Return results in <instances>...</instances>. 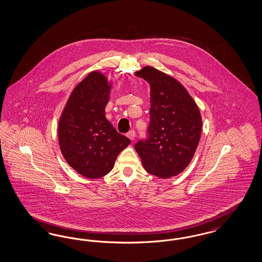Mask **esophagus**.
Listing matches in <instances>:
<instances>
[{"instance_id":"34e87169","label":"esophagus","mask_w":262,"mask_h":262,"mask_svg":"<svg viewBox=\"0 0 262 262\" xmlns=\"http://www.w3.org/2000/svg\"><path fill=\"white\" fill-rule=\"evenodd\" d=\"M126 136H127L130 140H134V138H135V136H136V132H135L134 129H132V130H129V132L126 134Z\"/></svg>"}]
</instances>
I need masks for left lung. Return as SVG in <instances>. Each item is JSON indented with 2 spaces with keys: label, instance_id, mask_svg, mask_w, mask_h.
<instances>
[{
  "label": "left lung",
  "instance_id": "8db88e82",
  "mask_svg": "<svg viewBox=\"0 0 262 262\" xmlns=\"http://www.w3.org/2000/svg\"><path fill=\"white\" fill-rule=\"evenodd\" d=\"M136 75L151 88L147 138L136 143V152L149 173L176 177L190 164L199 144V108L186 89L167 74L146 66Z\"/></svg>",
  "mask_w": 262,
  "mask_h": 262
}]
</instances>
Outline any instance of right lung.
Segmentation results:
<instances>
[{"label": "right lung", "instance_id": "add662e5", "mask_svg": "<svg viewBox=\"0 0 262 262\" xmlns=\"http://www.w3.org/2000/svg\"><path fill=\"white\" fill-rule=\"evenodd\" d=\"M110 84L94 71L77 84L58 123V141L66 162L84 178L104 177L130 140L105 118Z\"/></svg>", "mask_w": 262, "mask_h": 262}]
</instances>
